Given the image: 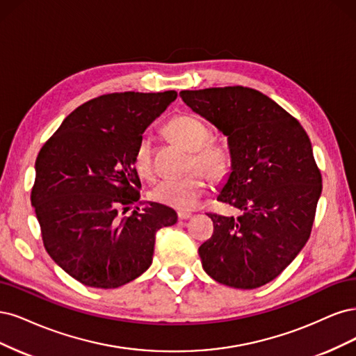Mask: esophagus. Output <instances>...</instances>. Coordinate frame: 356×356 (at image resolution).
Returning <instances> with one entry per match:
<instances>
[{
  "label": "esophagus",
  "mask_w": 356,
  "mask_h": 356,
  "mask_svg": "<svg viewBox=\"0 0 356 356\" xmlns=\"http://www.w3.org/2000/svg\"><path fill=\"white\" fill-rule=\"evenodd\" d=\"M191 217H192V214L188 213V211H179L177 213V219L179 220H188V219H191Z\"/></svg>",
  "instance_id": "1"
}]
</instances>
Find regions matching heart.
Returning <instances> with one entry per match:
<instances>
[{
  "mask_svg": "<svg viewBox=\"0 0 356 356\" xmlns=\"http://www.w3.org/2000/svg\"><path fill=\"white\" fill-rule=\"evenodd\" d=\"M167 134L170 139L191 152L189 168H198L211 179H223L231 159L226 149L210 143V130L204 121L191 113H181L167 124ZM133 167L142 179L151 180L154 177L152 165V137L143 134L134 147ZM207 192V181L198 171L181 179L161 180L149 192L151 200L159 205L179 211H189Z\"/></svg>",
  "mask_w": 356,
  "mask_h": 356,
  "instance_id": "heart-1",
  "label": "heart"
}]
</instances>
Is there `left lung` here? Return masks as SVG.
<instances>
[{
    "mask_svg": "<svg viewBox=\"0 0 356 356\" xmlns=\"http://www.w3.org/2000/svg\"><path fill=\"white\" fill-rule=\"evenodd\" d=\"M181 100L227 136L231 175L217 201L243 211L209 213L200 247L213 280L253 290L275 280L311 236L323 177L305 129L277 102L243 86L183 90Z\"/></svg>",
    "mask_w": 356,
    "mask_h": 356,
    "instance_id": "8db88e82",
    "label": "left lung"
}]
</instances>
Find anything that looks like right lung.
<instances>
[{"mask_svg":"<svg viewBox=\"0 0 356 356\" xmlns=\"http://www.w3.org/2000/svg\"><path fill=\"white\" fill-rule=\"evenodd\" d=\"M176 97L170 90L91 99L41 147L31 202L42 243L84 285L118 289L140 277L152 263L156 232L177 222L175 210L156 202L121 216L140 200L137 140Z\"/></svg>","mask_w":356,"mask_h":356,"instance_id":"1","label":"right lung"}]
</instances>
